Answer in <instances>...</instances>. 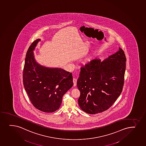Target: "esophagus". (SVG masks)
<instances>
[{
	"instance_id": "34e87169",
	"label": "esophagus",
	"mask_w": 146,
	"mask_h": 146,
	"mask_svg": "<svg viewBox=\"0 0 146 146\" xmlns=\"http://www.w3.org/2000/svg\"><path fill=\"white\" fill-rule=\"evenodd\" d=\"M73 82H74V86H76V83H77V79L74 78H73Z\"/></svg>"
}]
</instances>
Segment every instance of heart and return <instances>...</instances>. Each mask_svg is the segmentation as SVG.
Listing matches in <instances>:
<instances>
[{"instance_id":"b5f03b06","label":"heart","mask_w":146,"mask_h":146,"mask_svg":"<svg viewBox=\"0 0 146 146\" xmlns=\"http://www.w3.org/2000/svg\"><path fill=\"white\" fill-rule=\"evenodd\" d=\"M90 59H91V58H88L87 61H90Z\"/></svg>"}]
</instances>
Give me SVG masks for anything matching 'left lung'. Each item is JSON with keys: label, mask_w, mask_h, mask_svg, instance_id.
Returning a JSON list of instances; mask_svg holds the SVG:
<instances>
[{"label": "left lung", "mask_w": 146, "mask_h": 146, "mask_svg": "<svg viewBox=\"0 0 146 146\" xmlns=\"http://www.w3.org/2000/svg\"><path fill=\"white\" fill-rule=\"evenodd\" d=\"M126 62L124 52L119 48L117 52L104 61L96 59L81 67L77 86L82 110L96 114L114 104L122 92Z\"/></svg>", "instance_id": "left-lung-1"}]
</instances>
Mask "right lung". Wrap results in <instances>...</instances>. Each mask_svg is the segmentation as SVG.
I'll use <instances>...</instances> for the list:
<instances>
[{
    "label": "right lung",
    "mask_w": 146,
    "mask_h": 146,
    "mask_svg": "<svg viewBox=\"0 0 146 146\" xmlns=\"http://www.w3.org/2000/svg\"><path fill=\"white\" fill-rule=\"evenodd\" d=\"M40 41V39L34 41L27 50L23 82L33 106L49 113L60 108L63 96L74 83L72 73L63 69L44 67L36 62L33 50Z\"/></svg>",
    "instance_id": "obj_1"
}]
</instances>
